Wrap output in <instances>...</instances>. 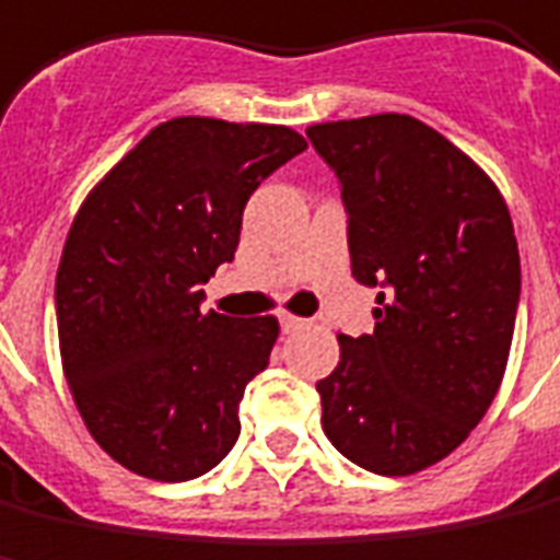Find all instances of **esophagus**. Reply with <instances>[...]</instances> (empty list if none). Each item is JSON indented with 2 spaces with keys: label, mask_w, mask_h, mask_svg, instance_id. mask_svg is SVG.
I'll use <instances>...</instances> for the list:
<instances>
[{
  "label": "esophagus",
  "mask_w": 560,
  "mask_h": 560,
  "mask_svg": "<svg viewBox=\"0 0 560 560\" xmlns=\"http://www.w3.org/2000/svg\"><path fill=\"white\" fill-rule=\"evenodd\" d=\"M280 326H283V331H299L304 326V319L292 317V314H280Z\"/></svg>",
  "instance_id": "obj_1"
}]
</instances>
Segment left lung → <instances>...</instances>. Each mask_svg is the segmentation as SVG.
<instances>
[{
  "label": "left lung",
  "mask_w": 560,
  "mask_h": 560,
  "mask_svg": "<svg viewBox=\"0 0 560 560\" xmlns=\"http://www.w3.org/2000/svg\"><path fill=\"white\" fill-rule=\"evenodd\" d=\"M350 213V268L377 292L375 331L338 335L317 384L329 442L369 472L439 464L503 384L522 261L500 188L411 115L307 127Z\"/></svg>",
  "instance_id": "1"
}]
</instances>
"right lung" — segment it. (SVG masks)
I'll return each mask as SVG.
<instances>
[{
    "mask_svg": "<svg viewBox=\"0 0 560 560\" xmlns=\"http://www.w3.org/2000/svg\"><path fill=\"white\" fill-rule=\"evenodd\" d=\"M304 149L292 127L179 115L81 200L54 287L63 375L96 445L142 479H198L241 435L280 323L203 314L200 283L234 258L258 183Z\"/></svg>",
    "mask_w": 560,
    "mask_h": 560,
    "instance_id": "1",
    "label": "right lung"
}]
</instances>
